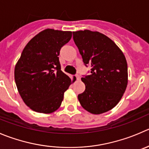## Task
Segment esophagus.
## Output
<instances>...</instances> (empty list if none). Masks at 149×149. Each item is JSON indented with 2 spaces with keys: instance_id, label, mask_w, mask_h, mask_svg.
<instances>
[{
  "instance_id": "obj_1",
  "label": "esophagus",
  "mask_w": 149,
  "mask_h": 149,
  "mask_svg": "<svg viewBox=\"0 0 149 149\" xmlns=\"http://www.w3.org/2000/svg\"><path fill=\"white\" fill-rule=\"evenodd\" d=\"M76 79H77V80H80V76H79V74H76Z\"/></svg>"
}]
</instances>
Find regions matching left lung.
Listing matches in <instances>:
<instances>
[{"label":"left lung","mask_w":149,"mask_h":149,"mask_svg":"<svg viewBox=\"0 0 149 149\" xmlns=\"http://www.w3.org/2000/svg\"><path fill=\"white\" fill-rule=\"evenodd\" d=\"M73 38L85 65L92 67L90 75L81 78L86 88L78 99L89 113H105L119 103L126 90V58L112 40L97 31H75Z\"/></svg>","instance_id":"1"}]
</instances>
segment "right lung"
<instances>
[{
	"mask_svg": "<svg viewBox=\"0 0 149 149\" xmlns=\"http://www.w3.org/2000/svg\"><path fill=\"white\" fill-rule=\"evenodd\" d=\"M72 37L71 31L46 29L27 44L14 68L17 89L33 111L51 113L61 105L64 92L73 81L61 70L60 49Z\"/></svg>",
	"mask_w": 149,
	"mask_h": 149,
	"instance_id": "right-lung-1",
	"label": "right lung"
}]
</instances>
